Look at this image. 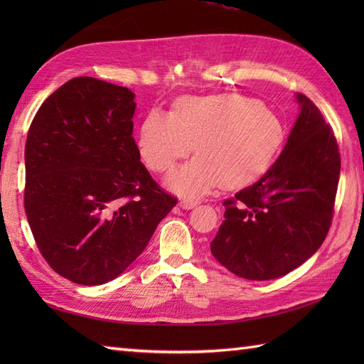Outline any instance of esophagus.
Instances as JSON below:
<instances>
[{
	"label": "esophagus",
	"mask_w": 364,
	"mask_h": 364,
	"mask_svg": "<svg viewBox=\"0 0 364 364\" xmlns=\"http://www.w3.org/2000/svg\"><path fill=\"white\" fill-rule=\"evenodd\" d=\"M198 203H200V200H198V198H189V197H184V198H181L180 206H183V208H186V210H189V208H194V206H197Z\"/></svg>",
	"instance_id": "obj_1"
}]
</instances>
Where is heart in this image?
<instances>
[{
    "instance_id": "heart-1",
    "label": "heart",
    "mask_w": 364,
    "mask_h": 364,
    "mask_svg": "<svg viewBox=\"0 0 364 364\" xmlns=\"http://www.w3.org/2000/svg\"><path fill=\"white\" fill-rule=\"evenodd\" d=\"M284 129L258 100L222 94L183 97L172 114L150 111L139 133V150L153 172H170L194 150L198 156L168 176L180 194H202L215 184L235 189L264 172L280 149Z\"/></svg>"
}]
</instances>
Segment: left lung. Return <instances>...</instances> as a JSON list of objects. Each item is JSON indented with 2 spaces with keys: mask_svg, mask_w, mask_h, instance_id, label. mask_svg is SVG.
<instances>
[{
  "mask_svg": "<svg viewBox=\"0 0 364 364\" xmlns=\"http://www.w3.org/2000/svg\"><path fill=\"white\" fill-rule=\"evenodd\" d=\"M284 149L252 186L223 200L211 253L247 280L286 275L314 255L331 227L341 156L333 129L304 94Z\"/></svg>",
  "mask_w": 364,
  "mask_h": 364,
  "instance_id": "left-lung-1",
  "label": "left lung"
}]
</instances>
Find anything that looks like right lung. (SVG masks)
Wrapping results in <instances>:
<instances>
[{"instance_id":"right-lung-1","label":"right lung","mask_w":364,"mask_h":364,"mask_svg":"<svg viewBox=\"0 0 364 364\" xmlns=\"http://www.w3.org/2000/svg\"><path fill=\"white\" fill-rule=\"evenodd\" d=\"M134 94L90 76L38 107L25 146V211L38 252L84 286L114 280L178 198L153 180L133 137Z\"/></svg>"}]
</instances>
